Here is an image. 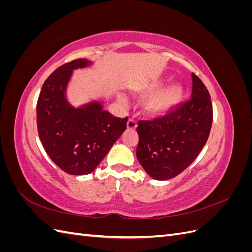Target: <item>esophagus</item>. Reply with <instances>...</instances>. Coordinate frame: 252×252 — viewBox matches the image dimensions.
Segmentation results:
<instances>
[{
    "label": "esophagus",
    "instance_id": "esophagus-1",
    "mask_svg": "<svg viewBox=\"0 0 252 252\" xmlns=\"http://www.w3.org/2000/svg\"><path fill=\"white\" fill-rule=\"evenodd\" d=\"M136 126H138V124H136V122L133 119H129L128 120V122H127V128L129 129V130H134V129L136 128Z\"/></svg>",
    "mask_w": 252,
    "mask_h": 252
}]
</instances>
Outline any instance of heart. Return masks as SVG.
<instances>
[{"instance_id": "b5f03b06", "label": "heart", "mask_w": 252, "mask_h": 252, "mask_svg": "<svg viewBox=\"0 0 252 252\" xmlns=\"http://www.w3.org/2000/svg\"><path fill=\"white\" fill-rule=\"evenodd\" d=\"M162 85L161 80L151 81L146 88L147 93H155ZM184 94V88L179 83H172L167 85L151 98L149 102V110L152 113L161 114L171 109L177 105Z\"/></svg>"}]
</instances>
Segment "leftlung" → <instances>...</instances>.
Masks as SVG:
<instances>
[{
    "label": "left lung",
    "mask_w": 252,
    "mask_h": 252,
    "mask_svg": "<svg viewBox=\"0 0 252 252\" xmlns=\"http://www.w3.org/2000/svg\"><path fill=\"white\" fill-rule=\"evenodd\" d=\"M213 119L208 89L192 73L191 98L163 117L140 120L136 158L150 177L169 180L184 171L208 140Z\"/></svg>",
    "instance_id": "left-lung-1"
}]
</instances>
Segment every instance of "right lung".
Listing matches in <instances>:
<instances>
[{
	"mask_svg": "<svg viewBox=\"0 0 252 252\" xmlns=\"http://www.w3.org/2000/svg\"><path fill=\"white\" fill-rule=\"evenodd\" d=\"M77 59L53 71L44 82L36 103V125L46 154L73 175L93 172L127 128L128 118L113 117L94 102L75 109L65 98L72 70L89 65Z\"/></svg>",
	"mask_w": 252,
	"mask_h": 252,
	"instance_id": "add662e5",
	"label": "right lung"
}]
</instances>
